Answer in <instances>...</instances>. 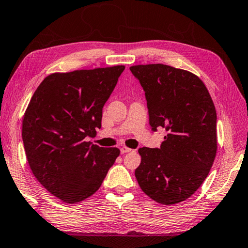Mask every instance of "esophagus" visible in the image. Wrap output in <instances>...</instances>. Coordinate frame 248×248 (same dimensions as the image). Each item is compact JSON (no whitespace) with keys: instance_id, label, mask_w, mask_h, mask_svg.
<instances>
[{"instance_id":"obj_1","label":"esophagus","mask_w":248,"mask_h":248,"mask_svg":"<svg viewBox=\"0 0 248 248\" xmlns=\"http://www.w3.org/2000/svg\"><path fill=\"white\" fill-rule=\"evenodd\" d=\"M130 151H132V149H129L127 147H122V148H121V153H122V154L130 152Z\"/></svg>"}]
</instances>
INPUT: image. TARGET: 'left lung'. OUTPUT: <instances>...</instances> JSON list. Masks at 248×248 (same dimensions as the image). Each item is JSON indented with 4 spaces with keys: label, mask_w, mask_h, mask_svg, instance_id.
<instances>
[{
    "label": "left lung",
    "mask_w": 248,
    "mask_h": 248,
    "mask_svg": "<svg viewBox=\"0 0 248 248\" xmlns=\"http://www.w3.org/2000/svg\"><path fill=\"white\" fill-rule=\"evenodd\" d=\"M146 92L152 130L168 134L160 149L140 148L139 186L163 205L186 201L206 179L217 152V114L202 80L162 63L129 68Z\"/></svg>",
    "instance_id": "obj_1"
}]
</instances>
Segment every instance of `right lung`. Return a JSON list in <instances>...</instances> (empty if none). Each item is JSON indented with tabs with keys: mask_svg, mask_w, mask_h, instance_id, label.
Instances as JSON below:
<instances>
[{
	"mask_svg": "<svg viewBox=\"0 0 248 248\" xmlns=\"http://www.w3.org/2000/svg\"><path fill=\"white\" fill-rule=\"evenodd\" d=\"M124 66L55 72L36 88L22 119L26 156L37 181L60 201L92 197L120 155L85 141L101 127L102 108Z\"/></svg>",
	"mask_w": 248,
	"mask_h": 248,
	"instance_id": "1",
	"label": "right lung"
}]
</instances>
